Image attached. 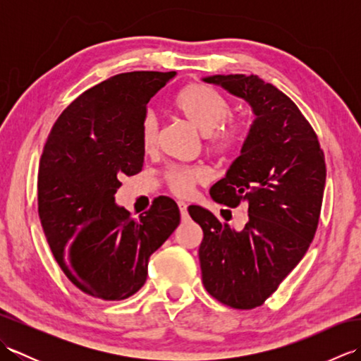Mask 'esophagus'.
<instances>
[{"label": "esophagus", "mask_w": 361, "mask_h": 361, "mask_svg": "<svg viewBox=\"0 0 361 361\" xmlns=\"http://www.w3.org/2000/svg\"><path fill=\"white\" fill-rule=\"evenodd\" d=\"M178 208H180V212H181V219L186 220L188 219V204L183 202V200H180L178 202Z\"/></svg>", "instance_id": "obj_1"}]
</instances>
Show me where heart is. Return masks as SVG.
Segmentation results:
<instances>
[{
	"mask_svg": "<svg viewBox=\"0 0 361 361\" xmlns=\"http://www.w3.org/2000/svg\"><path fill=\"white\" fill-rule=\"evenodd\" d=\"M173 110L181 114L189 124L208 137L209 149L219 153L235 149L245 135V128L239 122H225L231 109L226 99L200 83H192L183 88L172 101ZM158 141L157 119L153 114H145L140 128V142L145 153L155 150ZM206 178V172L200 167H171L166 172L169 186L178 195H186L194 185Z\"/></svg>",
	"mask_w": 361,
	"mask_h": 361,
	"instance_id": "1",
	"label": "heart"
}]
</instances>
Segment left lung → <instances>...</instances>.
Here are the masks:
<instances>
[{
  "mask_svg": "<svg viewBox=\"0 0 361 361\" xmlns=\"http://www.w3.org/2000/svg\"><path fill=\"white\" fill-rule=\"evenodd\" d=\"M202 80L242 99L255 114L240 155L209 190L221 204L248 206L247 225L235 231L202 206L188 209L203 229L204 288L229 307L248 310L274 293L310 247L326 186L324 153L295 102L271 83L255 74Z\"/></svg>",
  "mask_w": 361,
  "mask_h": 361,
  "instance_id": "left-lung-1",
  "label": "left lung"
}]
</instances>
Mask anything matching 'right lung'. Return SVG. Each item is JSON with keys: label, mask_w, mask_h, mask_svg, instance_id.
<instances>
[{"label": "right lung", "mask_w": 361, "mask_h": 361, "mask_svg": "<svg viewBox=\"0 0 361 361\" xmlns=\"http://www.w3.org/2000/svg\"><path fill=\"white\" fill-rule=\"evenodd\" d=\"M175 71L113 75L87 90L54 124L38 167V216L66 278L93 298L121 301L147 279L149 257L180 225L172 198L140 219L116 204L121 176L142 171L147 104Z\"/></svg>", "instance_id": "right-lung-1"}]
</instances>
